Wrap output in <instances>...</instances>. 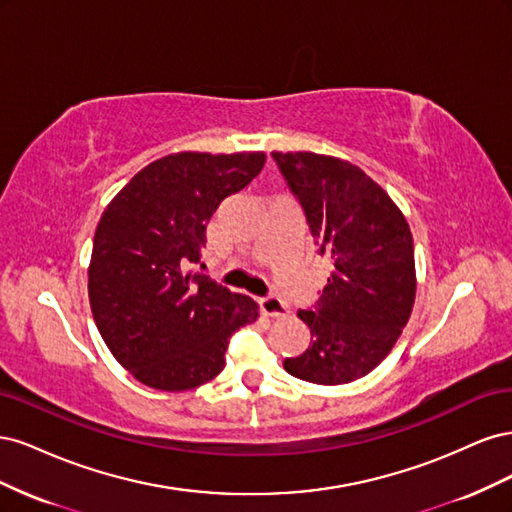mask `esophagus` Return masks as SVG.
I'll list each match as a JSON object with an SVG mask.
<instances>
[{"label":"esophagus","mask_w":512,"mask_h":512,"mask_svg":"<svg viewBox=\"0 0 512 512\" xmlns=\"http://www.w3.org/2000/svg\"><path fill=\"white\" fill-rule=\"evenodd\" d=\"M258 305H260V312L271 316V318H286L288 316V305L277 297L258 299Z\"/></svg>","instance_id":"34e87169"}]
</instances>
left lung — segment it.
<instances>
[{
	"mask_svg": "<svg viewBox=\"0 0 512 512\" xmlns=\"http://www.w3.org/2000/svg\"><path fill=\"white\" fill-rule=\"evenodd\" d=\"M307 226L333 273L312 309L303 354L284 361L290 376L346 384L367 376L395 346L416 297L414 241L404 213L359 166L312 151H273Z\"/></svg>",
	"mask_w": 512,
	"mask_h": 512,
	"instance_id": "1",
	"label": "left lung"
}]
</instances>
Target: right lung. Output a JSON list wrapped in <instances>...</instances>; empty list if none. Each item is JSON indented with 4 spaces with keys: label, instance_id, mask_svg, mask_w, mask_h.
I'll return each mask as SVG.
<instances>
[{
    "label": "right lung",
    "instance_id": "obj_1",
    "mask_svg": "<svg viewBox=\"0 0 512 512\" xmlns=\"http://www.w3.org/2000/svg\"><path fill=\"white\" fill-rule=\"evenodd\" d=\"M262 151L170 153L106 205L89 262V305L123 369L158 391H190L226 365L228 339L258 303L188 271L211 215L265 166Z\"/></svg>",
    "mask_w": 512,
    "mask_h": 512
}]
</instances>
